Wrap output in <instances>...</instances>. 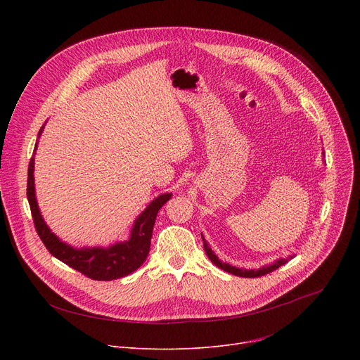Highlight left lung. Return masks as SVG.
I'll return each mask as SVG.
<instances>
[{
    "label": "left lung",
    "mask_w": 360,
    "mask_h": 360,
    "mask_svg": "<svg viewBox=\"0 0 360 360\" xmlns=\"http://www.w3.org/2000/svg\"><path fill=\"white\" fill-rule=\"evenodd\" d=\"M323 156L326 158V153L323 151ZM201 238H202V245H204V251H205V254H207V257H209L210 259H212V262L214 264V266H217L219 269H221L223 271H228V273H231V274H235V276H239V277H250V278H252V277H259V276H264V274H267V273H271V271H274V270H277L278 267H281L283 264H286L289 259H292L295 255H289L288 258H278V259H276L274 262H271V264H267V266H262V267H259V269H257V270H247V269H239V267H235V266H231V264H228V262H223L221 259H219V257L214 254V251L210 248V245H209V242H207L205 239H204V236L201 235Z\"/></svg>",
    "instance_id": "8db88e82"
}]
</instances>
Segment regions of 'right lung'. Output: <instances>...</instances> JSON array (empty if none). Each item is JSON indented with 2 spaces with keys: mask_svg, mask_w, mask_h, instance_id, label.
<instances>
[{
  "mask_svg": "<svg viewBox=\"0 0 360 360\" xmlns=\"http://www.w3.org/2000/svg\"><path fill=\"white\" fill-rule=\"evenodd\" d=\"M45 125L41 128L37 140H39ZM37 148V143L34 144V151ZM34 156L30 159L29 170H27V200L30 204V212L34 221V228L37 235L45 243L46 250L60 261H63L71 269L80 271L93 280H115L125 277L136 271L141 264L146 261L150 251L151 233H153V226L156 221V216L162 205L166 204L172 194L166 193L160 194L158 198L151 201L144 212L136 219L132 224L129 238L124 242L112 243L109 247H93V248H74L71 245L63 242L56 236L45 223L39 205H37L36 193H34Z\"/></svg>",
  "mask_w": 360,
  "mask_h": 360,
  "instance_id": "right-lung-1",
  "label": "right lung"
}]
</instances>
